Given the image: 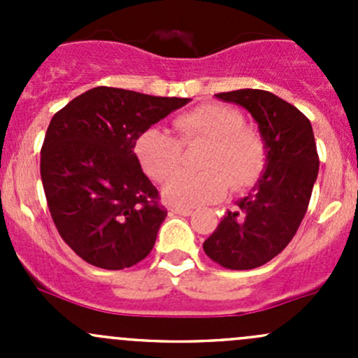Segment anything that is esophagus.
<instances>
[{
    "instance_id": "obj_1",
    "label": "esophagus",
    "mask_w": 358,
    "mask_h": 358,
    "mask_svg": "<svg viewBox=\"0 0 358 358\" xmlns=\"http://www.w3.org/2000/svg\"><path fill=\"white\" fill-rule=\"evenodd\" d=\"M169 211L176 213V215H183V216H190L194 213L190 208H178V206H173V208L169 209Z\"/></svg>"
}]
</instances>
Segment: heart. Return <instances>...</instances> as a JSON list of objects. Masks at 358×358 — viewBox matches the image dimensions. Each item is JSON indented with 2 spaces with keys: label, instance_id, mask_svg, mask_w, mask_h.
Segmentation results:
<instances>
[{
  "label": "heart",
  "instance_id": "b5f03b06",
  "mask_svg": "<svg viewBox=\"0 0 358 358\" xmlns=\"http://www.w3.org/2000/svg\"><path fill=\"white\" fill-rule=\"evenodd\" d=\"M176 136L149 128L135 140V156L150 178L164 182L182 162V145L206 141L202 172L169 178L164 197L178 208H197L225 197L229 189L243 190L262 175L266 143L259 129L244 124L243 112L222 103H202L173 119Z\"/></svg>",
  "mask_w": 358,
  "mask_h": 358
}]
</instances>
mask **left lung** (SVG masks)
<instances>
[{
    "label": "left lung",
    "mask_w": 358,
    "mask_h": 358,
    "mask_svg": "<svg viewBox=\"0 0 358 358\" xmlns=\"http://www.w3.org/2000/svg\"><path fill=\"white\" fill-rule=\"evenodd\" d=\"M216 96L239 103L256 119L266 143V169L202 248L223 268L251 270L275 258L301 225L319 173V154L308 117L286 100L249 88Z\"/></svg>",
    "instance_id": "obj_1"
}]
</instances>
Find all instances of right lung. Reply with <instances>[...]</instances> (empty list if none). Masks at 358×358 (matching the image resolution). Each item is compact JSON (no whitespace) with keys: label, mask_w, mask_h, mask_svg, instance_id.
<instances>
[{"label":"right lung","mask_w":358,"mask_h":358,"mask_svg":"<svg viewBox=\"0 0 358 358\" xmlns=\"http://www.w3.org/2000/svg\"><path fill=\"white\" fill-rule=\"evenodd\" d=\"M189 99L96 86L50 121L41 180L60 237L106 270L142 262L168 211L135 156V140Z\"/></svg>","instance_id":"right-lung-1"}]
</instances>
